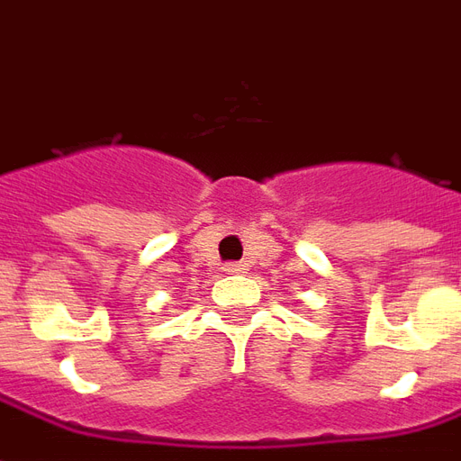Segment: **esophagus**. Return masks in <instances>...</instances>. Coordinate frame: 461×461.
<instances>
[{"label": "esophagus", "instance_id": "esophagus-1", "mask_svg": "<svg viewBox=\"0 0 461 461\" xmlns=\"http://www.w3.org/2000/svg\"><path fill=\"white\" fill-rule=\"evenodd\" d=\"M228 272H240V269H243V265H228Z\"/></svg>", "mask_w": 461, "mask_h": 461}]
</instances>
